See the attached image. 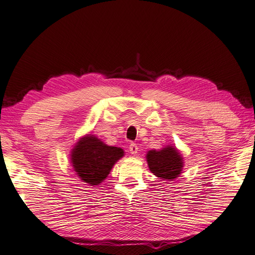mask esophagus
Wrapping results in <instances>:
<instances>
[{
	"label": "esophagus",
	"mask_w": 255,
	"mask_h": 255,
	"mask_svg": "<svg viewBox=\"0 0 255 255\" xmlns=\"http://www.w3.org/2000/svg\"><path fill=\"white\" fill-rule=\"evenodd\" d=\"M128 151L131 152V154H136L137 151H138V147L135 143H131L128 145Z\"/></svg>",
	"instance_id": "34e87169"
}]
</instances>
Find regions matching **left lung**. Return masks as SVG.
Here are the masks:
<instances>
[{"label": "left lung", "mask_w": 255, "mask_h": 255, "mask_svg": "<svg viewBox=\"0 0 255 255\" xmlns=\"http://www.w3.org/2000/svg\"><path fill=\"white\" fill-rule=\"evenodd\" d=\"M151 172L162 180H173L180 175L183 161L174 147H165L161 151H150L146 155Z\"/></svg>", "instance_id": "left-lung-1"}]
</instances>
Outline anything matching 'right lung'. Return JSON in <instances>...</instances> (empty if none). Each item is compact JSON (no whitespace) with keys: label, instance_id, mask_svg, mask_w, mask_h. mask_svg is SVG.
<instances>
[{"label":"right lung","instance_id":"obj_1","mask_svg":"<svg viewBox=\"0 0 255 255\" xmlns=\"http://www.w3.org/2000/svg\"><path fill=\"white\" fill-rule=\"evenodd\" d=\"M120 147L109 146L93 135L81 138L72 152V164L81 180L99 185L109 175L114 163L123 156Z\"/></svg>","mask_w":255,"mask_h":255}]
</instances>
